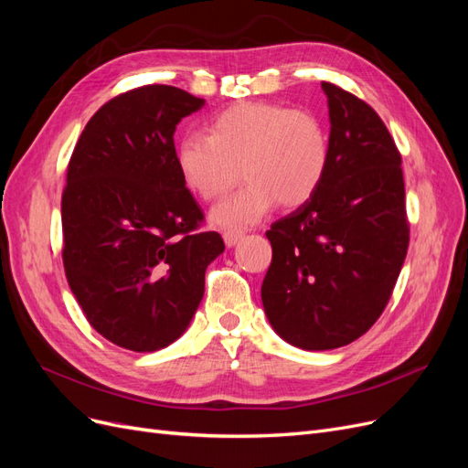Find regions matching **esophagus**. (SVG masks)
Here are the masks:
<instances>
[{"label": "esophagus", "mask_w": 468, "mask_h": 468, "mask_svg": "<svg viewBox=\"0 0 468 468\" xmlns=\"http://www.w3.org/2000/svg\"><path fill=\"white\" fill-rule=\"evenodd\" d=\"M242 238H244L242 232H224V244L229 248H234Z\"/></svg>", "instance_id": "esophagus-1"}]
</instances>
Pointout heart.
<instances>
[{"instance_id":"heart-1","label":"heart","mask_w":468,"mask_h":468,"mask_svg":"<svg viewBox=\"0 0 468 468\" xmlns=\"http://www.w3.org/2000/svg\"><path fill=\"white\" fill-rule=\"evenodd\" d=\"M186 187L205 201L218 199L239 177L248 186L210 210L220 230L260 222L277 203H308L330 165V138L313 112L275 103H239L207 124V136L187 134L176 146Z\"/></svg>"}]
</instances>
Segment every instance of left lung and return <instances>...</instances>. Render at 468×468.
Instances as JSON below:
<instances>
[{"instance_id":"8db88e82","label":"left lung","mask_w":468,"mask_h":468,"mask_svg":"<svg viewBox=\"0 0 468 468\" xmlns=\"http://www.w3.org/2000/svg\"><path fill=\"white\" fill-rule=\"evenodd\" d=\"M330 165L308 203L271 224L261 285L269 324L294 347L325 351L361 337L385 310L408 250L402 158L377 112L322 81Z\"/></svg>"}]
</instances>
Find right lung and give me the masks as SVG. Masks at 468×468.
Masks as SVG:
<instances>
[{"mask_svg":"<svg viewBox=\"0 0 468 468\" xmlns=\"http://www.w3.org/2000/svg\"><path fill=\"white\" fill-rule=\"evenodd\" d=\"M205 99L144 86L111 99L83 129L62 195V260L78 304L119 347L148 353L187 330L205 271L224 251L197 232L203 210L176 165V126Z\"/></svg>","mask_w":468,"mask_h":468,"instance_id":"add662e5","label":"right lung"}]
</instances>
